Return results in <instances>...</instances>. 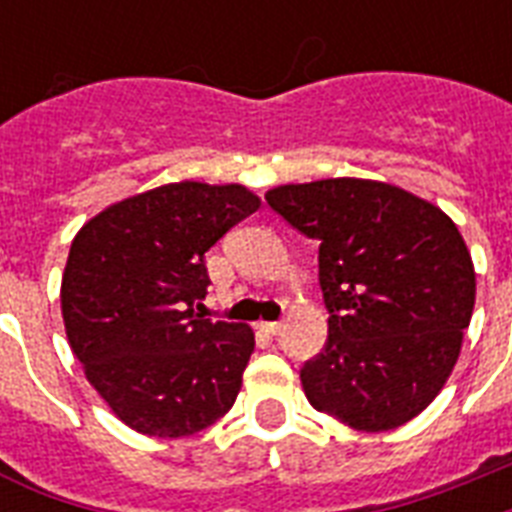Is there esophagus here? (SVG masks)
Returning <instances> with one entry per match:
<instances>
[{
    "label": "esophagus",
    "mask_w": 512,
    "mask_h": 512,
    "mask_svg": "<svg viewBox=\"0 0 512 512\" xmlns=\"http://www.w3.org/2000/svg\"><path fill=\"white\" fill-rule=\"evenodd\" d=\"M257 327H260V332H265V335H279L281 329H284V324H281V321H260Z\"/></svg>",
    "instance_id": "34e87169"
}]
</instances>
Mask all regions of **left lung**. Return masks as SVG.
I'll list each match as a JSON object with an SVG mask.
<instances>
[{
  "mask_svg": "<svg viewBox=\"0 0 512 512\" xmlns=\"http://www.w3.org/2000/svg\"><path fill=\"white\" fill-rule=\"evenodd\" d=\"M265 201L319 241L329 335L300 369L313 409L366 433L417 417L449 380L476 305V271L452 217L361 177L279 185Z\"/></svg>",
  "mask_w": 512,
  "mask_h": 512,
  "instance_id": "8db88e82",
  "label": "left lung"
}]
</instances>
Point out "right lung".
<instances>
[{
    "label": "right lung",
    "mask_w": 512,
    "mask_h": 512,
    "mask_svg": "<svg viewBox=\"0 0 512 512\" xmlns=\"http://www.w3.org/2000/svg\"><path fill=\"white\" fill-rule=\"evenodd\" d=\"M260 199L239 183L159 185L82 225L60 311L68 345L108 409L143 436H193L233 406L255 350L247 324L204 319L207 252Z\"/></svg>",
    "instance_id": "right-lung-1"
}]
</instances>
